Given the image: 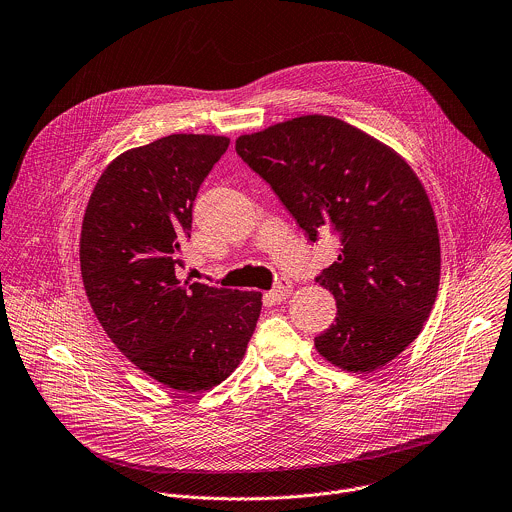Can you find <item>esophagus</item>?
<instances>
[{
    "label": "esophagus",
    "mask_w": 512,
    "mask_h": 512,
    "mask_svg": "<svg viewBox=\"0 0 512 512\" xmlns=\"http://www.w3.org/2000/svg\"><path fill=\"white\" fill-rule=\"evenodd\" d=\"M291 291H293V283H291L287 277H281V279L277 281V285L271 289L269 297H271L273 301H283V299H287V297L291 295Z\"/></svg>",
    "instance_id": "34e87169"
}]
</instances>
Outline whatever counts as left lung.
Wrapping results in <instances>:
<instances>
[{"instance_id":"1","label":"left lung","mask_w":512,"mask_h":512,"mask_svg":"<svg viewBox=\"0 0 512 512\" xmlns=\"http://www.w3.org/2000/svg\"><path fill=\"white\" fill-rule=\"evenodd\" d=\"M237 155L263 177L307 239L333 233L339 257L315 279L337 301L315 349L335 367L371 373L421 333L441 279L427 191L409 163L361 129L303 115L241 135Z\"/></svg>"}]
</instances>
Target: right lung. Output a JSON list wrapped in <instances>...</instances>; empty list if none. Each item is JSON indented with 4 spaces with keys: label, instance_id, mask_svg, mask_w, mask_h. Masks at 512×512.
I'll return each mask as SVG.
<instances>
[{
    "label": "right lung",
    "instance_id": "1",
    "mask_svg": "<svg viewBox=\"0 0 512 512\" xmlns=\"http://www.w3.org/2000/svg\"><path fill=\"white\" fill-rule=\"evenodd\" d=\"M227 147L221 135L175 133L121 153L81 225V277L97 321L137 369L179 393L225 381L261 313L257 291L175 277L193 201Z\"/></svg>",
    "mask_w": 512,
    "mask_h": 512
}]
</instances>
